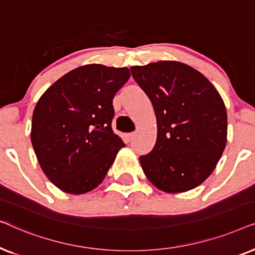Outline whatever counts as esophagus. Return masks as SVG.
Returning <instances> with one entry per match:
<instances>
[{"label":"esophagus","mask_w":255,"mask_h":255,"mask_svg":"<svg viewBox=\"0 0 255 255\" xmlns=\"http://www.w3.org/2000/svg\"><path fill=\"white\" fill-rule=\"evenodd\" d=\"M134 138V133L133 132H130V133H125V140L127 141H132V139Z\"/></svg>","instance_id":"esophagus-1"}]
</instances>
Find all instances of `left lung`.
Listing matches in <instances>:
<instances>
[{
    "label": "left lung",
    "mask_w": 255,
    "mask_h": 255,
    "mask_svg": "<svg viewBox=\"0 0 255 255\" xmlns=\"http://www.w3.org/2000/svg\"><path fill=\"white\" fill-rule=\"evenodd\" d=\"M134 81L154 108L158 137L140 155L147 179L166 193L200 186L221 159L228 137V115L209 80L189 66L159 61L133 66Z\"/></svg>",
    "instance_id": "obj_1"
}]
</instances>
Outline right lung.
<instances>
[{
    "label": "right lung",
    "mask_w": 255,
    "mask_h": 255,
    "mask_svg": "<svg viewBox=\"0 0 255 255\" xmlns=\"http://www.w3.org/2000/svg\"><path fill=\"white\" fill-rule=\"evenodd\" d=\"M128 68L86 65L45 92L32 115L31 142L41 169L59 189L85 194L102 182L123 140L111 128L113 100Z\"/></svg>",
    "instance_id": "1"
}]
</instances>
